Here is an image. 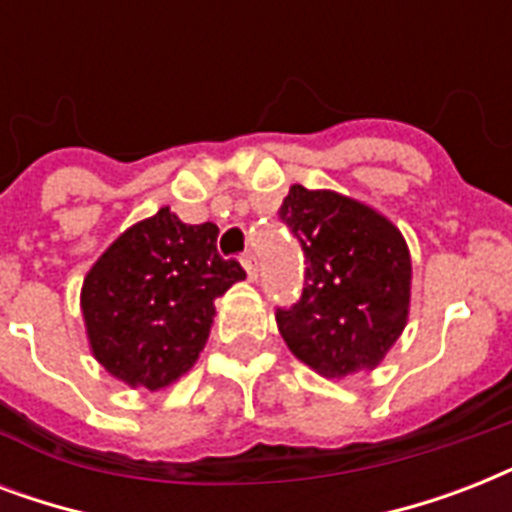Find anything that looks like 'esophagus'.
I'll list each match as a JSON object with an SVG mask.
<instances>
[{
    "label": "esophagus",
    "instance_id": "1",
    "mask_svg": "<svg viewBox=\"0 0 512 512\" xmlns=\"http://www.w3.org/2000/svg\"><path fill=\"white\" fill-rule=\"evenodd\" d=\"M241 265H244V271H247V276H249V281H255L257 279V260H255V255H244L241 257Z\"/></svg>",
    "mask_w": 512,
    "mask_h": 512
}]
</instances>
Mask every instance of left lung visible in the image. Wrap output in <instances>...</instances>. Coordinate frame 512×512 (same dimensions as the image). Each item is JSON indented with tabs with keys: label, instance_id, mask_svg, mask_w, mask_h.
<instances>
[{
	"label": "left lung",
	"instance_id": "8db88e82",
	"mask_svg": "<svg viewBox=\"0 0 512 512\" xmlns=\"http://www.w3.org/2000/svg\"><path fill=\"white\" fill-rule=\"evenodd\" d=\"M279 215L308 265L300 303L276 313L287 348L329 380L377 369L409 321L412 255L404 233L364 201L297 183Z\"/></svg>",
	"mask_w": 512,
	"mask_h": 512
}]
</instances>
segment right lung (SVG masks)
<instances>
[{
    "label": "right lung",
    "instance_id": "right-lung-1",
    "mask_svg": "<svg viewBox=\"0 0 512 512\" xmlns=\"http://www.w3.org/2000/svg\"><path fill=\"white\" fill-rule=\"evenodd\" d=\"M247 273L217 255V225L162 207L130 225L84 276V332L95 361L130 388L175 385L207 345L215 300Z\"/></svg>",
    "mask_w": 512,
    "mask_h": 512
}]
</instances>
